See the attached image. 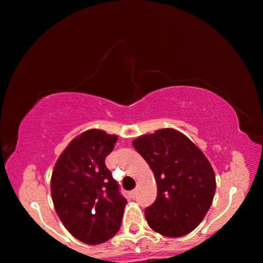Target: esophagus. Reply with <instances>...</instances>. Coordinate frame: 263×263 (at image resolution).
I'll return each instance as SVG.
<instances>
[{
  "label": "esophagus",
  "instance_id": "esophagus-1",
  "mask_svg": "<svg viewBox=\"0 0 263 263\" xmlns=\"http://www.w3.org/2000/svg\"><path fill=\"white\" fill-rule=\"evenodd\" d=\"M130 196H132V198L136 197V190H133V191L130 192Z\"/></svg>",
  "mask_w": 263,
  "mask_h": 263
}]
</instances>
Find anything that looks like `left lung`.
I'll return each instance as SVG.
<instances>
[{"instance_id":"8db88e82","label":"left lung","mask_w":263,"mask_h":263,"mask_svg":"<svg viewBox=\"0 0 263 263\" xmlns=\"http://www.w3.org/2000/svg\"><path fill=\"white\" fill-rule=\"evenodd\" d=\"M133 146L157 180V199L144 210L148 226L167 237L191 233L206 215L216 191V177L206 157L172 128L140 136Z\"/></svg>"}]
</instances>
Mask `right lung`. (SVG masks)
<instances>
[{"label": "right lung", "instance_id": "right-lung-1", "mask_svg": "<svg viewBox=\"0 0 263 263\" xmlns=\"http://www.w3.org/2000/svg\"><path fill=\"white\" fill-rule=\"evenodd\" d=\"M116 135L90 129L72 140L53 168L51 195L57 215L73 237L100 245L120 229L127 199L106 168Z\"/></svg>", "mask_w": 263, "mask_h": 263}]
</instances>
